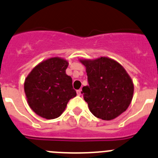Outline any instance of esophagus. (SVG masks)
Returning a JSON list of instances; mask_svg holds the SVG:
<instances>
[{
  "mask_svg": "<svg viewBox=\"0 0 158 158\" xmlns=\"http://www.w3.org/2000/svg\"><path fill=\"white\" fill-rule=\"evenodd\" d=\"M77 96H81V89L77 90Z\"/></svg>",
  "mask_w": 158,
  "mask_h": 158,
  "instance_id": "obj_1",
  "label": "esophagus"
}]
</instances>
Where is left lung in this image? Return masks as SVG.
Returning <instances> with one entry per match:
<instances>
[{
  "label": "left lung",
  "mask_w": 158,
  "mask_h": 158,
  "mask_svg": "<svg viewBox=\"0 0 158 158\" xmlns=\"http://www.w3.org/2000/svg\"><path fill=\"white\" fill-rule=\"evenodd\" d=\"M80 62L85 66L89 82L81 93L93 115L111 120L126 111L133 98L134 84L123 67L107 57Z\"/></svg>",
  "instance_id": "left-lung-1"
}]
</instances>
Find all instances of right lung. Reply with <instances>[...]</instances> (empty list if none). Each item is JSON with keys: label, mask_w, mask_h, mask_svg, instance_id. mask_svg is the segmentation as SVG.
<instances>
[{"label": "right lung", "mask_w": 158, "mask_h": 158, "mask_svg": "<svg viewBox=\"0 0 158 158\" xmlns=\"http://www.w3.org/2000/svg\"><path fill=\"white\" fill-rule=\"evenodd\" d=\"M69 62L54 57L38 64L24 81L28 105L38 115L47 119L58 118L70 99L77 96L72 78L65 73Z\"/></svg>", "instance_id": "1"}]
</instances>
